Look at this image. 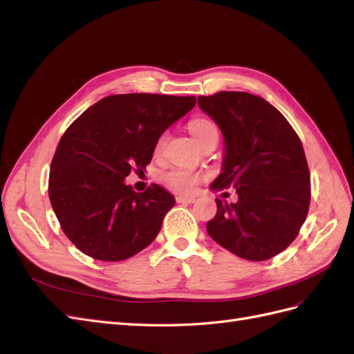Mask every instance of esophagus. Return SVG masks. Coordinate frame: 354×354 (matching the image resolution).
Returning <instances> with one entry per match:
<instances>
[{"label":"esophagus","instance_id":"esophagus-1","mask_svg":"<svg viewBox=\"0 0 354 354\" xmlns=\"http://www.w3.org/2000/svg\"><path fill=\"white\" fill-rule=\"evenodd\" d=\"M176 201H177L178 203H194V202H195V198H194V196L178 195V196H176Z\"/></svg>","mask_w":354,"mask_h":354}]
</instances>
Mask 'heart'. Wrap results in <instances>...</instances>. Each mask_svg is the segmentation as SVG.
<instances>
[{
    "label": "heart",
    "mask_w": 354,
    "mask_h": 354,
    "mask_svg": "<svg viewBox=\"0 0 354 354\" xmlns=\"http://www.w3.org/2000/svg\"><path fill=\"white\" fill-rule=\"evenodd\" d=\"M189 131L192 136H194L196 143L201 145L211 134H217V128L211 121L203 120V118H198V120H194L189 124ZM162 140L164 137H160L158 142V147H160V145H162ZM164 178L168 187H171L176 192H180V194H190V192H194L196 189L199 183V174L187 168L171 169L164 176Z\"/></svg>",
    "instance_id": "1"
}]
</instances>
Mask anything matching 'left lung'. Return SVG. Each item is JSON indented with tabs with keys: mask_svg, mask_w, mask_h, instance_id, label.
Listing matches in <instances>:
<instances>
[{
	"mask_svg": "<svg viewBox=\"0 0 354 354\" xmlns=\"http://www.w3.org/2000/svg\"><path fill=\"white\" fill-rule=\"evenodd\" d=\"M198 104L224 138L221 173L209 189H234V203L217 202L207 232L250 261L286 250L306 221L310 173L301 142L274 106L242 91L199 95Z\"/></svg>",
	"mask_w": 354,
	"mask_h": 354,
	"instance_id": "obj_1",
	"label": "left lung"
}]
</instances>
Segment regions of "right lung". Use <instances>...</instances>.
<instances>
[{
	"mask_svg": "<svg viewBox=\"0 0 354 354\" xmlns=\"http://www.w3.org/2000/svg\"><path fill=\"white\" fill-rule=\"evenodd\" d=\"M196 99L115 94L81 113L51 160L48 196L69 241L100 261H121L151 245L176 199L152 185L137 194L125 178L146 171L159 137Z\"/></svg>",
	"mask_w": 354,
	"mask_h": 354,
	"instance_id": "right-lung-1",
	"label": "right lung"
}]
</instances>
